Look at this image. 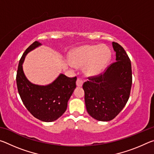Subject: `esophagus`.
Returning a JSON list of instances; mask_svg holds the SVG:
<instances>
[{
  "mask_svg": "<svg viewBox=\"0 0 154 154\" xmlns=\"http://www.w3.org/2000/svg\"><path fill=\"white\" fill-rule=\"evenodd\" d=\"M76 83H77V86H82L83 85V80L81 79V78H79L78 77L77 79V82H76Z\"/></svg>",
  "mask_w": 154,
  "mask_h": 154,
  "instance_id": "obj_1",
  "label": "esophagus"
}]
</instances>
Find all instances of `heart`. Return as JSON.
I'll list each match as a JSON object with an SVG mask.
<instances>
[{
	"label": "heart",
	"mask_w": 154,
	"mask_h": 154,
	"mask_svg": "<svg viewBox=\"0 0 154 154\" xmlns=\"http://www.w3.org/2000/svg\"><path fill=\"white\" fill-rule=\"evenodd\" d=\"M111 58V51L106 45H85L73 51L72 62L77 66L85 64L88 75H96L106 66Z\"/></svg>",
	"instance_id": "1"
}]
</instances>
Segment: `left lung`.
<instances>
[{
	"label": "left lung",
	"instance_id": "1",
	"mask_svg": "<svg viewBox=\"0 0 154 154\" xmlns=\"http://www.w3.org/2000/svg\"><path fill=\"white\" fill-rule=\"evenodd\" d=\"M116 61L103 72L88 77L83 83L85 103L88 113L98 121L114 119L127 103L132 77L131 62L126 51L118 43H112Z\"/></svg>",
	"mask_w": 154,
	"mask_h": 154
}]
</instances>
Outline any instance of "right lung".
Returning a JSON list of instances; mask_svg holds the SVG:
<instances>
[{
  "label": "right lung",
  "instance_id": "1",
  "mask_svg": "<svg viewBox=\"0 0 154 154\" xmlns=\"http://www.w3.org/2000/svg\"><path fill=\"white\" fill-rule=\"evenodd\" d=\"M41 43L35 41L26 49L18 64L16 82L17 90L26 108L36 119L45 122L56 120L67 108V103L76 88L77 77L61 74L46 86L31 83L25 77L22 63L27 53Z\"/></svg>",
  "mask_w": 154,
  "mask_h": 154
}]
</instances>
